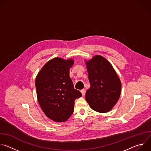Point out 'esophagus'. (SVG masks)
Segmentation results:
<instances>
[{
    "instance_id": "obj_1",
    "label": "esophagus",
    "mask_w": 151,
    "mask_h": 151,
    "mask_svg": "<svg viewBox=\"0 0 151 151\" xmlns=\"http://www.w3.org/2000/svg\"><path fill=\"white\" fill-rule=\"evenodd\" d=\"M81 93H82V96H85V94L86 90H85V89H82V90H81Z\"/></svg>"
}]
</instances>
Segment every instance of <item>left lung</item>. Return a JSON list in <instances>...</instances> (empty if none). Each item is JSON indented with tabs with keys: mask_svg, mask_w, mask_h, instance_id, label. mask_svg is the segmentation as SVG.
I'll use <instances>...</instances> for the list:
<instances>
[{
	"mask_svg": "<svg viewBox=\"0 0 151 151\" xmlns=\"http://www.w3.org/2000/svg\"><path fill=\"white\" fill-rule=\"evenodd\" d=\"M90 87L85 99L94 111L106 113L117 103L121 91V82L111 64L97 55L86 61Z\"/></svg>",
	"mask_w": 151,
	"mask_h": 151,
	"instance_id": "obj_1",
	"label": "left lung"
}]
</instances>
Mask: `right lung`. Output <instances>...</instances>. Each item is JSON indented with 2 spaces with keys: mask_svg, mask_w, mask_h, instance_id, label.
<instances>
[{
  "mask_svg": "<svg viewBox=\"0 0 151 151\" xmlns=\"http://www.w3.org/2000/svg\"><path fill=\"white\" fill-rule=\"evenodd\" d=\"M72 59L56 57L48 61L38 73L35 81L37 97L46 116L55 122H64L74 111L76 99L82 96L75 90L69 76Z\"/></svg>",
  "mask_w": 151,
  "mask_h": 151,
  "instance_id": "1",
  "label": "right lung"
}]
</instances>
